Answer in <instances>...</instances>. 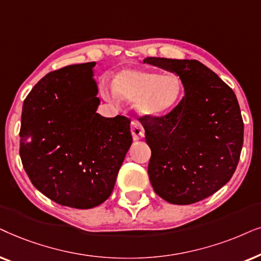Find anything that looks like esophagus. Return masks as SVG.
I'll return each mask as SVG.
<instances>
[{
	"instance_id": "1",
	"label": "esophagus",
	"mask_w": 261,
	"mask_h": 261,
	"mask_svg": "<svg viewBox=\"0 0 261 261\" xmlns=\"http://www.w3.org/2000/svg\"><path fill=\"white\" fill-rule=\"evenodd\" d=\"M131 133H133V137L135 141H138L144 137L143 125H142L137 119H133V121H131Z\"/></svg>"
}]
</instances>
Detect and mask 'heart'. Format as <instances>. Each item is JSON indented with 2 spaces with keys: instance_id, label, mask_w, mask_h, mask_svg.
<instances>
[{
  "instance_id": "obj_1",
  "label": "heart",
  "mask_w": 261,
  "mask_h": 261,
  "mask_svg": "<svg viewBox=\"0 0 261 261\" xmlns=\"http://www.w3.org/2000/svg\"><path fill=\"white\" fill-rule=\"evenodd\" d=\"M182 93L181 80L173 72L160 74L147 70H127L114 81V89L106 90V99L113 102L119 98L137 101L138 112L147 117H160L171 112Z\"/></svg>"
}]
</instances>
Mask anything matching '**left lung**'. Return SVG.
Here are the masks:
<instances>
[{"mask_svg":"<svg viewBox=\"0 0 261 261\" xmlns=\"http://www.w3.org/2000/svg\"><path fill=\"white\" fill-rule=\"evenodd\" d=\"M144 63L175 72L185 88L171 112L141 119L152 189L178 205L205 199L230 180L240 160L244 120L235 93L196 60L148 57Z\"/></svg>","mask_w":261,"mask_h":261,"instance_id":"8db88e82","label":"left lung"}]
</instances>
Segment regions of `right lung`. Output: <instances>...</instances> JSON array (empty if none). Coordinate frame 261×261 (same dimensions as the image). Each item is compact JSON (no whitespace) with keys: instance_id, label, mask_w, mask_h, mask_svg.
Here are the masks:
<instances>
[{"instance_id":"right-lung-1","label":"right lung","mask_w":261,"mask_h":261,"mask_svg":"<svg viewBox=\"0 0 261 261\" xmlns=\"http://www.w3.org/2000/svg\"><path fill=\"white\" fill-rule=\"evenodd\" d=\"M95 62L48 72L26 96L20 158L31 182L61 205L90 209L112 193L133 143L130 119L96 113Z\"/></svg>"}]
</instances>
